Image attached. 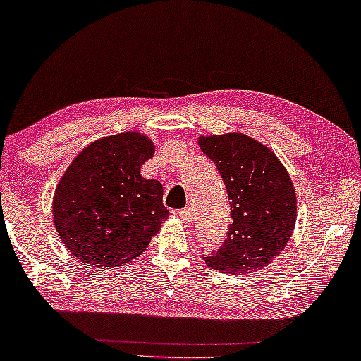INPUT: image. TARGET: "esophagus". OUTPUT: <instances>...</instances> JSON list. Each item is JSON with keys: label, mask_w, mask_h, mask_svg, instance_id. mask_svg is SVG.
Returning <instances> with one entry per match:
<instances>
[{"label": "esophagus", "mask_w": 361, "mask_h": 361, "mask_svg": "<svg viewBox=\"0 0 361 361\" xmlns=\"http://www.w3.org/2000/svg\"><path fill=\"white\" fill-rule=\"evenodd\" d=\"M177 216H179L184 224H189V221L192 220V209L190 207H185V209L177 210Z\"/></svg>", "instance_id": "1"}]
</instances>
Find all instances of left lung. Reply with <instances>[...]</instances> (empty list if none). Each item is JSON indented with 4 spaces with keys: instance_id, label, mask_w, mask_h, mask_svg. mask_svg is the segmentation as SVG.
I'll list each match as a JSON object with an SVG mask.
<instances>
[{
    "instance_id": "1",
    "label": "left lung",
    "mask_w": 361,
    "mask_h": 361,
    "mask_svg": "<svg viewBox=\"0 0 361 361\" xmlns=\"http://www.w3.org/2000/svg\"><path fill=\"white\" fill-rule=\"evenodd\" d=\"M225 182L231 224L224 245L204 261L228 274L268 266L284 250L295 224L294 185L268 147L240 133L199 140Z\"/></svg>"
}]
</instances>
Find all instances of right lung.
<instances>
[{"mask_svg": "<svg viewBox=\"0 0 361 361\" xmlns=\"http://www.w3.org/2000/svg\"><path fill=\"white\" fill-rule=\"evenodd\" d=\"M154 146L140 133H121L87 146L59 182L54 224L83 263L113 268L140 256L169 210L159 180L140 167Z\"/></svg>", "mask_w": 361, "mask_h": 361, "instance_id": "add662e5", "label": "right lung"}]
</instances>
